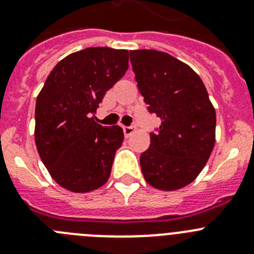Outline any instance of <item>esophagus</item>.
I'll return each instance as SVG.
<instances>
[{"instance_id":"1","label":"esophagus","mask_w":254,"mask_h":254,"mask_svg":"<svg viewBox=\"0 0 254 254\" xmlns=\"http://www.w3.org/2000/svg\"><path fill=\"white\" fill-rule=\"evenodd\" d=\"M133 131H134L133 126H129V127L128 126H125V127H123V133H125L126 137H129V136L133 133Z\"/></svg>"}]
</instances>
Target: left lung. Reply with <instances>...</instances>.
I'll return each mask as SVG.
<instances>
[{
  "mask_svg": "<svg viewBox=\"0 0 254 254\" xmlns=\"http://www.w3.org/2000/svg\"><path fill=\"white\" fill-rule=\"evenodd\" d=\"M138 90L161 120L140 156L151 187L176 190L194 181L215 145L216 113L201 77L187 64L155 49L131 51Z\"/></svg>",
  "mask_w": 254,
  "mask_h": 254,
  "instance_id": "obj_1",
  "label": "left lung"
}]
</instances>
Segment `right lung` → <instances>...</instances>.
Wrapping results in <instances>:
<instances>
[{"mask_svg":"<svg viewBox=\"0 0 254 254\" xmlns=\"http://www.w3.org/2000/svg\"><path fill=\"white\" fill-rule=\"evenodd\" d=\"M127 49L90 47L61 60L47 77L35 104V145L49 174L75 193L98 190L109 179L120 126L94 121L105 93L126 73Z\"/></svg>","mask_w":254,"mask_h":254,"instance_id":"obj_1","label":"right lung"}]
</instances>
